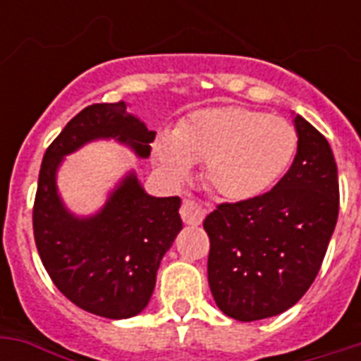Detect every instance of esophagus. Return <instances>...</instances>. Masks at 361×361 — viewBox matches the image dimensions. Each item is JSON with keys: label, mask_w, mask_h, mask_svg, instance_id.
<instances>
[{"label": "esophagus", "mask_w": 361, "mask_h": 361, "mask_svg": "<svg viewBox=\"0 0 361 361\" xmlns=\"http://www.w3.org/2000/svg\"><path fill=\"white\" fill-rule=\"evenodd\" d=\"M180 215H181V219H183V223H185V225L197 226L204 221L206 209H204L202 204H198L197 200H192V198H185V200L181 202Z\"/></svg>", "instance_id": "34e87169"}]
</instances>
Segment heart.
<instances>
[{
  "label": "heart",
  "instance_id": "1",
  "mask_svg": "<svg viewBox=\"0 0 361 361\" xmlns=\"http://www.w3.org/2000/svg\"><path fill=\"white\" fill-rule=\"evenodd\" d=\"M296 152V130L285 118L236 104L192 112L153 144L159 166L183 180L204 161V183L219 198L241 202L279 180Z\"/></svg>",
  "mask_w": 361,
  "mask_h": 361
}]
</instances>
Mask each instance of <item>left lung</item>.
I'll list each match as a JSON object with an SVG mask.
<instances>
[{"label": "left lung", "mask_w": 361, "mask_h": 361, "mask_svg": "<svg viewBox=\"0 0 361 361\" xmlns=\"http://www.w3.org/2000/svg\"><path fill=\"white\" fill-rule=\"evenodd\" d=\"M298 152L271 191L219 204L204 219L208 283L217 307L241 322L290 309L313 285L339 214L337 164L324 136L294 118Z\"/></svg>", "instance_id": "left-lung-1"}]
</instances>
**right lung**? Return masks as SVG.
I'll use <instances>...</instances> for the list:
<instances>
[{
    "instance_id": "obj_1",
    "label": "right lung",
    "mask_w": 361,
    "mask_h": 361,
    "mask_svg": "<svg viewBox=\"0 0 361 361\" xmlns=\"http://www.w3.org/2000/svg\"><path fill=\"white\" fill-rule=\"evenodd\" d=\"M95 138H116L147 157L155 133L127 104L86 106L65 125L42 157L33 236L42 266L67 300L104 319H129L146 307L159 264L181 231L180 197H149L129 174L93 217L65 209L56 170L65 155Z\"/></svg>"
}]
</instances>
